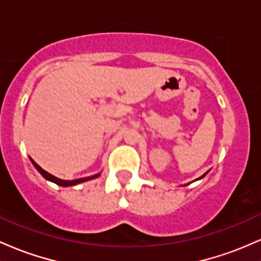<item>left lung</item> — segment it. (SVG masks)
I'll list each match as a JSON object with an SVG mask.
<instances>
[{"label":"left lung","instance_id":"1","mask_svg":"<svg viewBox=\"0 0 261 261\" xmlns=\"http://www.w3.org/2000/svg\"><path fill=\"white\" fill-rule=\"evenodd\" d=\"M205 174H207V173H204V174H203V176H200V177H199V178H198V179H202V178H203V177H204V176H205Z\"/></svg>","mask_w":261,"mask_h":261}]
</instances>
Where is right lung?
I'll use <instances>...</instances> for the list:
<instances>
[{
	"label": "right lung",
	"instance_id": "right-lung-1",
	"mask_svg": "<svg viewBox=\"0 0 261 261\" xmlns=\"http://www.w3.org/2000/svg\"><path fill=\"white\" fill-rule=\"evenodd\" d=\"M31 161H32V163H33V166H34V167H36L37 170H38V172L41 173L42 176L44 177L45 179H47V181H50V182L56 183V185H58V186H62V187H69V186H75V185H79V183H83V182H85V181H90V179H93V178H96V177L100 176V173H98V174H94V176H90V177H85V178L73 179V181H65V179L57 178V177H56V176H53V174L48 173L47 171H44V170H43V168L41 167V166H38V165H37V163L34 162L32 159H31Z\"/></svg>",
	"mask_w": 261,
	"mask_h": 261
}]
</instances>
